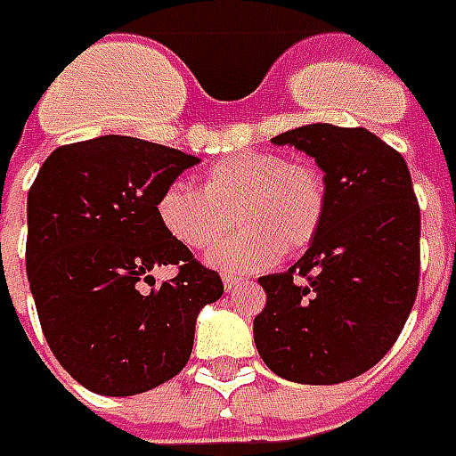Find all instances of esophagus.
<instances>
[{
	"mask_svg": "<svg viewBox=\"0 0 456 456\" xmlns=\"http://www.w3.org/2000/svg\"><path fill=\"white\" fill-rule=\"evenodd\" d=\"M238 282H240V280H238L235 274H223V285H225V289H228V292H231V289H235V287H238Z\"/></svg>",
	"mask_w": 456,
	"mask_h": 456,
	"instance_id": "esophagus-1",
	"label": "esophagus"
}]
</instances>
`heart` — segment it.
Returning <instances> with one entry per match:
<instances>
[{"instance_id": "b5f03b06", "label": "heart", "mask_w": 456, "mask_h": 456, "mask_svg": "<svg viewBox=\"0 0 456 456\" xmlns=\"http://www.w3.org/2000/svg\"><path fill=\"white\" fill-rule=\"evenodd\" d=\"M326 206V179L316 167L277 151H243L203 171L201 189L169 183L157 199V218L174 240L191 250L216 248L238 218L243 231L208 260L253 273L282 253H302L314 243Z\"/></svg>"}]
</instances>
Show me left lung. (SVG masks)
<instances>
[{
    "label": "left lung",
    "mask_w": 456,
    "mask_h": 456,
    "mask_svg": "<svg viewBox=\"0 0 456 456\" xmlns=\"http://www.w3.org/2000/svg\"><path fill=\"white\" fill-rule=\"evenodd\" d=\"M314 157L329 206L287 273L257 282L255 346L280 378L331 386L366 373L398 341L419 285V206L405 159L363 127L305 125L273 137Z\"/></svg>",
    "instance_id": "1"
}]
</instances>
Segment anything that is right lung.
Listing matches in <instances>:
<instances>
[{
  "instance_id": "right-lung-1",
  "label": "right lung",
  "mask_w": 456,
  "mask_h": 456,
  "mask_svg": "<svg viewBox=\"0 0 456 456\" xmlns=\"http://www.w3.org/2000/svg\"><path fill=\"white\" fill-rule=\"evenodd\" d=\"M199 157L134 137L58 147L27 203V274L48 346L83 388L137 395L189 363L196 316L223 280L157 218L159 193ZM176 264L153 287L151 270ZM150 284L151 290H144Z\"/></svg>"
}]
</instances>
